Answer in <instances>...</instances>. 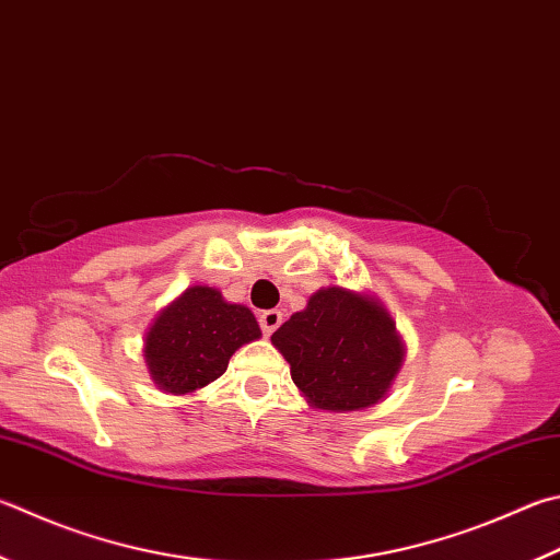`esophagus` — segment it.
I'll list each match as a JSON object with an SVG mask.
<instances>
[{
  "label": "esophagus",
  "mask_w": 560,
  "mask_h": 560,
  "mask_svg": "<svg viewBox=\"0 0 560 560\" xmlns=\"http://www.w3.org/2000/svg\"><path fill=\"white\" fill-rule=\"evenodd\" d=\"M279 323H281V311L271 308V311H261L259 313V328H261L264 335H271L273 330L279 328Z\"/></svg>",
  "instance_id": "obj_1"
}]
</instances>
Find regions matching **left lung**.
I'll return each instance as SVG.
<instances>
[{
  "instance_id": "1",
  "label": "left lung",
  "mask_w": 560,
  "mask_h": 560,
  "mask_svg": "<svg viewBox=\"0 0 560 560\" xmlns=\"http://www.w3.org/2000/svg\"><path fill=\"white\" fill-rule=\"evenodd\" d=\"M291 380L318 409L358 411L377 404L401 368L394 320L372 299L340 287L313 293L271 335Z\"/></svg>"
}]
</instances>
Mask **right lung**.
<instances>
[{
  "instance_id": "right-lung-1",
  "label": "right lung",
  "mask_w": 560,
  "mask_h": 560,
  "mask_svg": "<svg viewBox=\"0 0 560 560\" xmlns=\"http://www.w3.org/2000/svg\"><path fill=\"white\" fill-rule=\"evenodd\" d=\"M261 335L249 308L220 291L192 287L159 315L147 335V362L164 392L188 394L215 382L237 348Z\"/></svg>"
}]
</instances>
